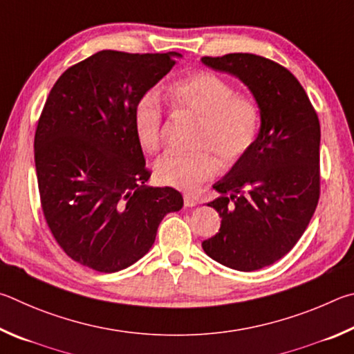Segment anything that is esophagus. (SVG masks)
<instances>
[{
  "mask_svg": "<svg viewBox=\"0 0 354 354\" xmlns=\"http://www.w3.org/2000/svg\"><path fill=\"white\" fill-rule=\"evenodd\" d=\"M183 202H185V207H188V208H193V207L197 205V199H196L194 196H191V194H185L183 196Z\"/></svg>",
  "mask_w": 354,
  "mask_h": 354,
  "instance_id": "1",
  "label": "esophagus"
}]
</instances>
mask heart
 Listing matches in <instances>:
<instances>
[{
	"instance_id": "b5f03b06",
	"label": "heart",
	"mask_w": 354,
	"mask_h": 354,
	"mask_svg": "<svg viewBox=\"0 0 354 354\" xmlns=\"http://www.w3.org/2000/svg\"><path fill=\"white\" fill-rule=\"evenodd\" d=\"M174 109L197 121L193 153L169 152L153 166L155 180L166 187L191 191L212 178L222 165H233L255 145L261 126V110L252 97L236 95L233 85L213 73H194L166 90ZM133 132L145 152L161 145L163 113L152 93L135 104Z\"/></svg>"
}]
</instances>
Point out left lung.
Here are the masks:
<instances>
[{
	"label": "left lung",
	"mask_w": 354,
	"mask_h": 354,
	"mask_svg": "<svg viewBox=\"0 0 354 354\" xmlns=\"http://www.w3.org/2000/svg\"><path fill=\"white\" fill-rule=\"evenodd\" d=\"M207 66L239 77L261 110L255 145L213 188L222 218L203 241L209 258L243 272L263 269L292 250L320 196V122L299 80L261 55L202 57Z\"/></svg>",
	"instance_id": "left-lung-1"
}]
</instances>
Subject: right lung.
I'll return each mask as SVG.
<instances>
[{
	"label": "right lung",
	"instance_id": "obj_1",
	"mask_svg": "<svg viewBox=\"0 0 354 354\" xmlns=\"http://www.w3.org/2000/svg\"><path fill=\"white\" fill-rule=\"evenodd\" d=\"M178 53L99 51L62 74L34 138L43 216L68 257L111 274L151 249L161 219L183 207L174 188H152L133 132L138 99Z\"/></svg>",
	"mask_w": 354,
	"mask_h": 354
}]
</instances>
